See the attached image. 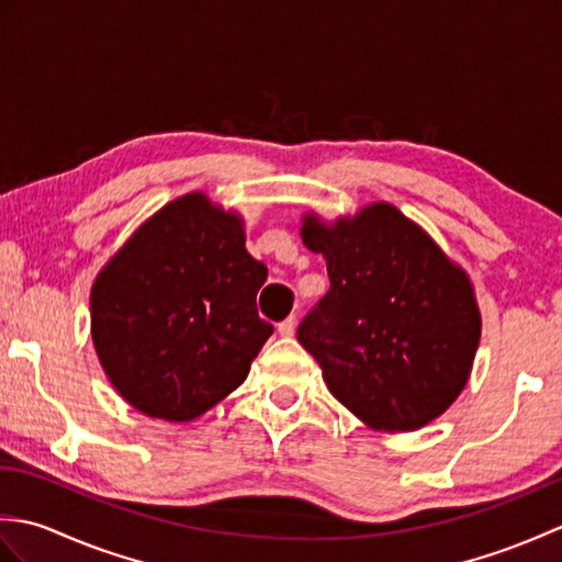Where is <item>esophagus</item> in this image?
Returning a JSON list of instances; mask_svg holds the SVG:
<instances>
[{"label":"esophagus","mask_w":562,"mask_h":562,"mask_svg":"<svg viewBox=\"0 0 562 562\" xmlns=\"http://www.w3.org/2000/svg\"><path fill=\"white\" fill-rule=\"evenodd\" d=\"M294 330H296V321H294V316L284 318L282 324L278 326V333H280V336H284V338H292V336H294Z\"/></svg>","instance_id":"1"}]
</instances>
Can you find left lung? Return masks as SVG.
Listing matches in <instances>:
<instances>
[{"label":"left lung","instance_id":"obj_1","mask_svg":"<svg viewBox=\"0 0 562 562\" xmlns=\"http://www.w3.org/2000/svg\"><path fill=\"white\" fill-rule=\"evenodd\" d=\"M302 241L326 258L330 290L296 338L328 391L372 429L432 423L459 398L481 342L469 274L389 202L333 224L308 212Z\"/></svg>","mask_w":562,"mask_h":562}]
</instances>
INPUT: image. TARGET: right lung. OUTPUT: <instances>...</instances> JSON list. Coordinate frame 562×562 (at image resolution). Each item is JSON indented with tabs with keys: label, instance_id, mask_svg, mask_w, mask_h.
Listing matches in <instances>:
<instances>
[{
	"label": "right lung",
	"instance_id": "right-lung-1",
	"mask_svg": "<svg viewBox=\"0 0 562 562\" xmlns=\"http://www.w3.org/2000/svg\"><path fill=\"white\" fill-rule=\"evenodd\" d=\"M266 278L244 220L205 193L151 214L91 288L93 348L115 391L169 423L229 396L272 336L256 308Z\"/></svg>",
	"mask_w": 562,
	"mask_h": 562
}]
</instances>
